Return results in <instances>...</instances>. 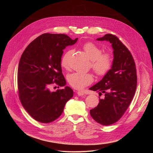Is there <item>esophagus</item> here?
<instances>
[{
	"instance_id": "1",
	"label": "esophagus",
	"mask_w": 153,
	"mask_h": 153,
	"mask_svg": "<svg viewBox=\"0 0 153 153\" xmlns=\"http://www.w3.org/2000/svg\"><path fill=\"white\" fill-rule=\"evenodd\" d=\"M77 94L79 96H83L85 94V93L82 91H77Z\"/></svg>"
}]
</instances>
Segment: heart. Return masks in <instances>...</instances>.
Here are the masks:
<instances>
[{"mask_svg":"<svg viewBox=\"0 0 153 153\" xmlns=\"http://www.w3.org/2000/svg\"><path fill=\"white\" fill-rule=\"evenodd\" d=\"M82 49L87 56L91 60V67L98 76H104L111 68L113 57L108 53H102V49L92 42H86L82 45ZM72 50H68L62 57L60 64L64 68H68L69 58ZM67 79L73 88L82 89L91 83L94 80L91 73H82L75 72L68 75Z\"/></svg>","mask_w":153,"mask_h":153,"instance_id":"b5f03b06","label":"heart"}]
</instances>
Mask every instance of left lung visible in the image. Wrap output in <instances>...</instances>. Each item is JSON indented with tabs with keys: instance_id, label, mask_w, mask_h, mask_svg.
<instances>
[{
	"instance_id": "8db88e82",
	"label": "left lung",
	"mask_w": 153,
	"mask_h": 153,
	"mask_svg": "<svg viewBox=\"0 0 153 153\" xmlns=\"http://www.w3.org/2000/svg\"><path fill=\"white\" fill-rule=\"evenodd\" d=\"M97 40L109 41L113 49L111 68L90 90L99 92L98 105L90 110L93 119L102 125L117 122L131 102L137 87V73L134 59L128 49L114 35L105 34Z\"/></svg>"
}]
</instances>
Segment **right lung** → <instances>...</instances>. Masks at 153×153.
<instances>
[{
    "instance_id": "obj_1",
    "label": "right lung",
    "mask_w": 153,
    "mask_h": 153,
    "mask_svg": "<svg viewBox=\"0 0 153 153\" xmlns=\"http://www.w3.org/2000/svg\"><path fill=\"white\" fill-rule=\"evenodd\" d=\"M77 39L63 34H43L21 56L17 70L19 97L28 113L39 122L48 123L57 119L73 96L69 86L54 92L50 87L54 83L60 86L66 85L60 64L63 50Z\"/></svg>"
}]
</instances>
